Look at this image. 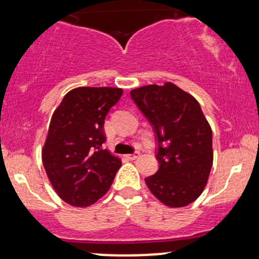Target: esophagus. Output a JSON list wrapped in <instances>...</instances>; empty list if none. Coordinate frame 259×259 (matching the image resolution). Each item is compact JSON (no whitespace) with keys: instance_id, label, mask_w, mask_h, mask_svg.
Returning a JSON list of instances; mask_svg holds the SVG:
<instances>
[{"instance_id":"esophagus-1","label":"esophagus","mask_w":259,"mask_h":259,"mask_svg":"<svg viewBox=\"0 0 259 259\" xmlns=\"http://www.w3.org/2000/svg\"><path fill=\"white\" fill-rule=\"evenodd\" d=\"M140 156V152H135V153H132V154H126V158L127 159H136V158H138V157Z\"/></svg>"}]
</instances>
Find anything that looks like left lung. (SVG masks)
I'll return each instance as SVG.
<instances>
[{
	"instance_id": "8db88e82",
	"label": "left lung",
	"mask_w": 259,
	"mask_h": 259,
	"mask_svg": "<svg viewBox=\"0 0 259 259\" xmlns=\"http://www.w3.org/2000/svg\"><path fill=\"white\" fill-rule=\"evenodd\" d=\"M130 96L152 125L158 145L159 169L145 183L165 206L192 203L213 164L212 129L200 103L173 82L134 89Z\"/></svg>"
}]
</instances>
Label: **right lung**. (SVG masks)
Returning a JSON list of instances; mask_svg holds the SVG:
<instances>
[{
    "label": "right lung",
    "mask_w": 259,
    "mask_h": 259,
    "mask_svg": "<svg viewBox=\"0 0 259 259\" xmlns=\"http://www.w3.org/2000/svg\"><path fill=\"white\" fill-rule=\"evenodd\" d=\"M118 88H76L53 112L42 163L57 195L74 207H88L111 187L121 160L103 150L105 118L119 101Z\"/></svg>",
    "instance_id": "right-lung-1"
}]
</instances>
